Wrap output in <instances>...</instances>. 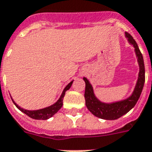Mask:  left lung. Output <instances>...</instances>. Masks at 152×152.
Returning <instances> with one entry per match:
<instances>
[{
    "label": "left lung",
    "instance_id": "obj_1",
    "mask_svg": "<svg viewBox=\"0 0 152 152\" xmlns=\"http://www.w3.org/2000/svg\"><path fill=\"white\" fill-rule=\"evenodd\" d=\"M125 37L127 38L128 42L130 43L131 45H132L133 47L135 48V54L137 56V61L140 66V72L138 76L137 83L132 96L121 101L114 102L111 104L103 103L99 101L96 97L92 86L89 83L88 80L84 77V80L85 81V92H84L85 104L88 109L95 116L100 118V119L109 120H116L127 113L132 108L135 107L138 99L140 96L143 85H144L145 68H144L142 53L138 47L137 43L135 42V40L128 32H125Z\"/></svg>",
    "mask_w": 152,
    "mask_h": 152
}]
</instances>
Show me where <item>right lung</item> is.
Here are the masks:
<instances>
[{"label": "right lung", "mask_w": 152, "mask_h": 152, "mask_svg": "<svg viewBox=\"0 0 152 152\" xmlns=\"http://www.w3.org/2000/svg\"><path fill=\"white\" fill-rule=\"evenodd\" d=\"M72 82H73V80L71 81V82L64 88L61 97L59 98V99L56 102L55 104H53V105H51L49 107L42 108V109L34 110V111L25 110L24 109V108H22V107H19V106L13 101V99H12V100L13 104L16 105V107H17L20 111H21L22 112H24L25 114L27 115L28 116H29L30 118L34 119V120H48V119L52 117L53 115H54L61 108L62 105H63V99L64 97V95H65V91H68V89L71 88L72 84Z\"/></svg>", "instance_id": "obj_1"}]
</instances>
